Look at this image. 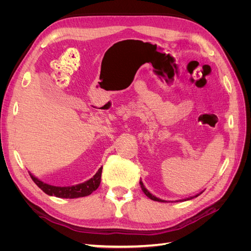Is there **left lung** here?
Returning a JSON list of instances; mask_svg holds the SVG:
<instances>
[{"mask_svg": "<svg viewBox=\"0 0 251 251\" xmlns=\"http://www.w3.org/2000/svg\"><path fill=\"white\" fill-rule=\"evenodd\" d=\"M139 183H140V186H141V189H142V192L144 193V194H146V196L147 197H149V198L151 199V200H154V201H158V202H164L163 200H161V199H158V198H156V197L155 196H153V195H151L149 191H148V189L146 188V187H144V185H143V183H142V182L140 181L139 182ZM199 195H197V196H195V197H198ZM191 199H193V198H191ZM189 200V199H188Z\"/></svg>", "mask_w": 251, "mask_h": 251, "instance_id": "obj_1", "label": "left lung"}]
</instances>
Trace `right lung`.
<instances>
[{"instance_id":"1","label":"right lung","mask_w":251,"mask_h":251,"mask_svg":"<svg viewBox=\"0 0 251 251\" xmlns=\"http://www.w3.org/2000/svg\"><path fill=\"white\" fill-rule=\"evenodd\" d=\"M101 172L102 168L98 170V172L90 180L86 181L85 183L77 184L74 186L68 187H59V186H52L47 183H44L41 180L35 178L30 174V177L33 180L34 183L39 186L42 191L49 196H55L58 198H66V199H74L80 198V197H86L92 194L98 188L100 184L101 180Z\"/></svg>"}]
</instances>
